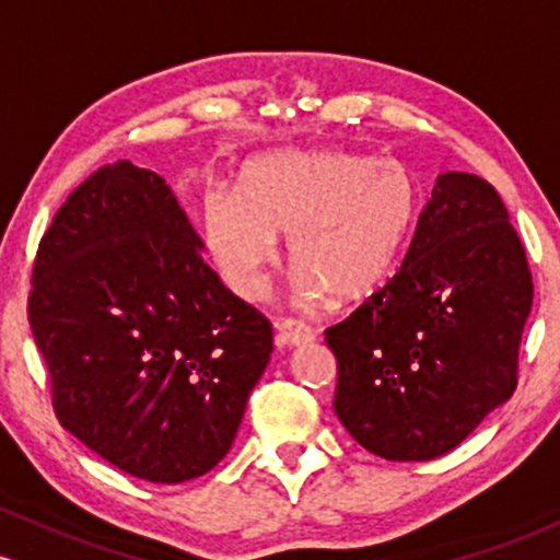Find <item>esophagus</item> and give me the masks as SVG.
<instances>
[{"label": "esophagus", "mask_w": 560, "mask_h": 560, "mask_svg": "<svg viewBox=\"0 0 560 560\" xmlns=\"http://www.w3.org/2000/svg\"><path fill=\"white\" fill-rule=\"evenodd\" d=\"M275 341H278V347H301V343L312 341V330L296 319H285V323H278Z\"/></svg>", "instance_id": "1"}]
</instances>
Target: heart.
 <instances>
[{
    "label": "heart",
    "mask_w": 560,
    "mask_h": 560,
    "mask_svg": "<svg viewBox=\"0 0 560 560\" xmlns=\"http://www.w3.org/2000/svg\"><path fill=\"white\" fill-rule=\"evenodd\" d=\"M410 224V185L399 166L347 150H285L248 163L241 192L211 185L203 235L235 293L256 299L280 241L306 299L373 296L392 272Z\"/></svg>",
    "instance_id": "b5f03b06"
}]
</instances>
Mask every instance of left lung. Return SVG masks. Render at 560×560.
<instances>
[{"label":"left lung","instance_id":"obj_1","mask_svg":"<svg viewBox=\"0 0 560 560\" xmlns=\"http://www.w3.org/2000/svg\"><path fill=\"white\" fill-rule=\"evenodd\" d=\"M532 296L498 190L476 174H439L401 267L325 330L343 429L399 463L457 447L516 392Z\"/></svg>","mask_w":560,"mask_h":560}]
</instances>
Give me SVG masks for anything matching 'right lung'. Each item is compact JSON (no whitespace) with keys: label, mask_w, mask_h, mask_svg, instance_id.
I'll list each match as a JSON object with an SVG mask.
<instances>
[{"label":"right lung","mask_w":560,"mask_h":560,"mask_svg":"<svg viewBox=\"0 0 560 560\" xmlns=\"http://www.w3.org/2000/svg\"><path fill=\"white\" fill-rule=\"evenodd\" d=\"M28 323L62 429L153 483L228 455L272 351L269 319L224 288L166 182L131 161L100 166L55 213Z\"/></svg>","instance_id":"1"}]
</instances>
